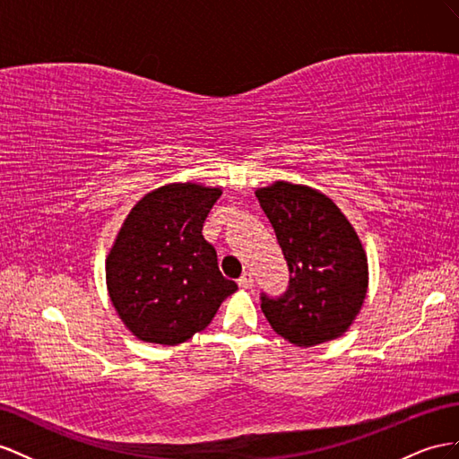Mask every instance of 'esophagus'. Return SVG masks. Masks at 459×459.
<instances>
[{
    "label": "esophagus",
    "instance_id": "34e87169",
    "mask_svg": "<svg viewBox=\"0 0 459 459\" xmlns=\"http://www.w3.org/2000/svg\"><path fill=\"white\" fill-rule=\"evenodd\" d=\"M238 285H240L242 289H252V287H254V275H252L250 272L242 273V277L238 279Z\"/></svg>",
    "mask_w": 459,
    "mask_h": 459
}]
</instances>
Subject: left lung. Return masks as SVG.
Returning <instances> with one entry per match:
<instances>
[{"label":"left lung","mask_w":459,"mask_h":459,"mask_svg":"<svg viewBox=\"0 0 459 459\" xmlns=\"http://www.w3.org/2000/svg\"><path fill=\"white\" fill-rule=\"evenodd\" d=\"M289 265V289L262 310L273 332L299 347L342 337L368 289L359 234L330 197L308 186L275 182L255 192Z\"/></svg>","instance_id":"1"}]
</instances>
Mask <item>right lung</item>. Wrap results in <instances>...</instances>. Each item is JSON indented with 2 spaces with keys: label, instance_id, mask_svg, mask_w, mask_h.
Listing matches in <instances>:
<instances>
[{
  "label": "right lung",
  "instance_id": "right-lung-1",
  "mask_svg": "<svg viewBox=\"0 0 459 459\" xmlns=\"http://www.w3.org/2000/svg\"><path fill=\"white\" fill-rule=\"evenodd\" d=\"M221 194L194 182L167 184L126 217L107 257V287L120 320L141 342H187L238 289L222 277L202 234Z\"/></svg>",
  "mask_w": 459,
  "mask_h": 459
}]
</instances>
